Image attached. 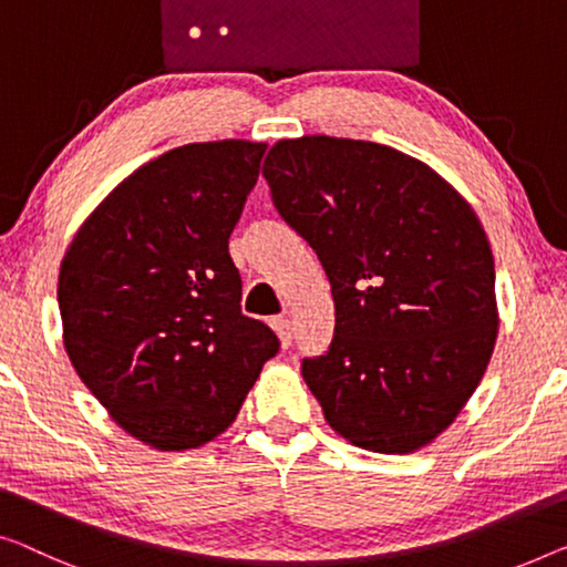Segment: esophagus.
<instances>
[{
  "mask_svg": "<svg viewBox=\"0 0 567 567\" xmlns=\"http://www.w3.org/2000/svg\"><path fill=\"white\" fill-rule=\"evenodd\" d=\"M272 328H275V333L280 336L282 349H287V346L292 343V326H290V320H287V318H275L272 320Z\"/></svg>",
  "mask_w": 567,
  "mask_h": 567,
  "instance_id": "34e87169",
  "label": "esophagus"
}]
</instances>
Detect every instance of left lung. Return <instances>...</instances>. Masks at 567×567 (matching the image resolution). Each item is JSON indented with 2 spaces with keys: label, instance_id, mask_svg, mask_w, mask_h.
I'll list each match as a JSON object with an SVG mask.
<instances>
[{
  "label": "left lung",
  "instance_id": "left-lung-1",
  "mask_svg": "<svg viewBox=\"0 0 567 567\" xmlns=\"http://www.w3.org/2000/svg\"><path fill=\"white\" fill-rule=\"evenodd\" d=\"M261 175L331 282V349L302 361L326 422L374 453L433 443L476 392L499 333L476 210L417 157L364 140H280Z\"/></svg>",
  "mask_w": 567,
  "mask_h": 567
}]
</instances>
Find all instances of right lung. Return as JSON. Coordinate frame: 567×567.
<instances>
[{
	"label": "right lung",
	"instance_id": "add662e5",
	"mask_svg": "<svg viewBox=\"0 0 567 567\" xmlns=\"http://www.w3.org/2000/svg\"><path fill=\"white\" fill-rule=\"evenodd\" d=\"M265 142H193L99 203L58 275L68 359L124 433L188 451L239 415L280 341L241 316L229 236Z\"/></svg>",
	"mask_w": 567,
	"mask_h": 567
}]
</instances>
